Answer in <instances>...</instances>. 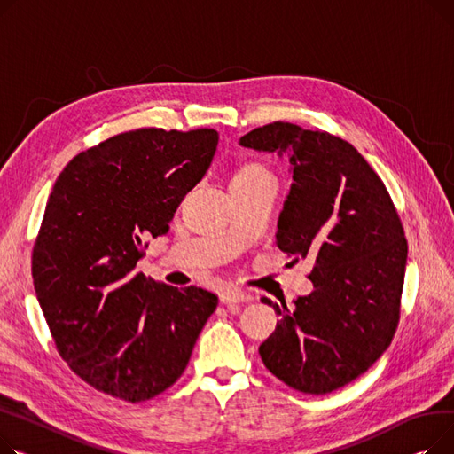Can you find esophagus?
<instances>
[{"label": "esophagus", "instance_id": "1", "mask_svg": "<svg viewBox=\"0 0 454 454\" xmlns=\"http://www.w3.org/2000/svg\"><path fill=\"white\" fill-rule=\"evenodd\" d=\"M220 301L223 304H236V302H246L249 301V295L239 287H234V286H225L222 291H220Z\"/></svg>", "mask_w": 454, "mask_h": 454}]
</instances>
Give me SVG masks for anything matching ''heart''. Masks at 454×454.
<instances>
[{
  "instance_id": "b5f03b06",
  "label": "heart",
  "mask_w": 454,
  "mask_h": 454,
  "mask_svg": "<svg viewBox=\"0 0 454 454\" xmlns=\"http://www.w3.org/2000/svg\"><path fill=\"white\" fill-rule=\"evenodd\" d=\"M270 172L265 170L262 165L258 163H247L244 165L242 168H239L234 176H232V181L231 183H236V181H249V179H254V177H260V176H268Z\"/></svg>"
}]
</instances>
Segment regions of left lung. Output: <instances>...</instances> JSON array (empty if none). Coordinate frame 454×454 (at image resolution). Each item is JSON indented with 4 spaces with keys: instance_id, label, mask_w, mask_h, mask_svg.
Wrapping results in <instances>:
<instances>
[{
    "instance_id": "left-lung-1",
    "label": "left lung",
    "mask_w": 454,
    "mask_h": 454,
    "mask_svg": "<svg viewBox=\"0 0 454 454\" xmlns=\"http://www.w3.org/2000/svg\"><path fill=\"white\" fill-rule=\"evenodd\" d=\"M244 148L289 157L293 183L278 216L277 246L313 256L308 297L278 308L260 344L273 376L306 394L348 385L388 348L399 318L407 239L380 176L326 131L273 122L239 139Z\"/></svg>"
}]
</instances>
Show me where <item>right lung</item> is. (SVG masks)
<instances>
[{
    "instance_id": "1",
    "label": "right lung",
    "mask_w": 454,
    "mask_h": 454,
    "mask_svg": "<svg viewBox=\"0 0 454 454\" xmlns=\"http://www.w3.org/2000/svg\"><path fill=\"white\" fill-rule=\"evenodd\" d=\"M216 129L141 128L104 141L59 176L33 251V280L57 350L93 388L129 403L172 387L215 313L207 289L136 273L208 170Z\"/></svg>"
}]
</instances>
